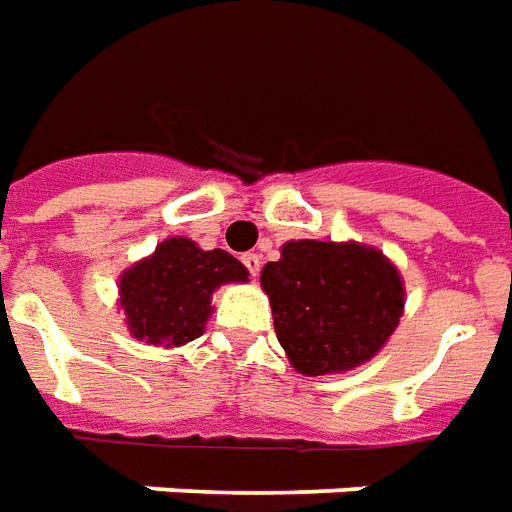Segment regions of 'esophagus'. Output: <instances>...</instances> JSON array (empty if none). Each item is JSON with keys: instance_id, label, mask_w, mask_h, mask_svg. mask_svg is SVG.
<instances>
[{"instance_id": "esophagus-1", "label": "esophagus", "mask_w": 512, "mask_h": 512, "mask_svg": "<svg viewBox=\"0 0 512 512\" xmlns=\"http://www.w3.org/2000/svg\"><path fill=\"white\" fill-rule=\"evenodd\" d=\"M242 264H245V267H248V273L256 278L259 270H262V256H259V253H245V256H242Z\"/></svg>"}]
</instances>
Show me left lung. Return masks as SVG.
Wrapping results in <instances>:
<instances>
[{
	"mask_svg": "<svg viewBox=\"0 0 512 512\" xmlns=\"http://www.w3.org/2000/svg\"><path fill=\"white\" fill-rule=\"evenodd\" d=\"M278 342L303 375L364 364L402 317V278L383 253L364 245L297 239L264 264Z\"/></svg>",
	"mask_w": 512,
	"mask_h": 512,
	"instance_id": "obj_1",
	"label": "left lung"
}]
</instances>
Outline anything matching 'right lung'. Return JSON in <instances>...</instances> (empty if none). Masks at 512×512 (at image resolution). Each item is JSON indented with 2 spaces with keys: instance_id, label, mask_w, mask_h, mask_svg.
Returning <instances> with one entry per match:
<instances>
[{
  "instance_id": "add662e5",
  "label": "right lung",
  "mask_w": 512,
  "mask_h": 512,
  "mask_svg": "<svg viewBox=\"0 0 512 512\" xmlns=\"http://www.w3.org/2000/svg\"><path fill=\"white\" fill-rule=\"evenodd\" d=\"M228 281H248L245 264L226 250H201L192 239H165L154 256L121 278V306L129 331L148 344L179 347L204 333L212 292Z\"/></svg>"
}]
</instances>
